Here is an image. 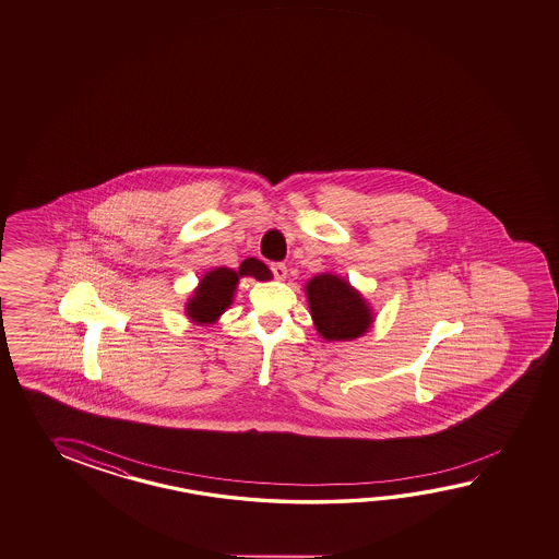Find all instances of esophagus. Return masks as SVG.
<instances>
[{"mask_svg":"<svg viewBox=\"0 0 559 559\" xmlns=\"http://www.w3.org/2000/svg\"><path fill=\"white\" fill-rule=\"evenodd\" d=\"M272 274H274L275 280H284L285 275H287V267H285V263H272Z\"/></svg>","mask_w":559,"mask_h":559,"instance_id":"obj_1","label":"esophagus"}]
</instances>
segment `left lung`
Here are the masks:
<instances>
[{
    "instance_id": "left-lung-1",
    "label": "left lung",
    "mask_w": 559,
    "mask_h": 559,
    "mask_svg": "<svg viewBox=\"0 0 559 559\" xmlns=\"http://www.w3.org/2000/svg\"><path fill=\"white\" fill-rule=\"evenodd\" d=\"M311 318L321 337L355 340L371 325V309L362 297L337 275L321 274L307 284Z\"/></svg>"
}]
</instances>
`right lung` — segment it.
<instances>
[{
    "label": "right lung",
    "instance_id": "add662e5",
    "mask_svg": "<svg viewBox=\"0 0 559 559\" xmlns=\"http://www.w3.org/2000/svg\"><path fill=\"white\" fill-rule=\"evenodd\" d=\"M240 275H253L255 280H270L272 272L267 270L265 263L248 258L241 262L240 270L234 272L228 267H218L212 270L210 274L204 275L197 289V296L190 299L188 304V316L194 319L197 323H212L218 316L224 313V309L230 306L231 296Z\"/></svg>",
    "mask_w": 559,
    "mask_h": 559
}]
</instances>
